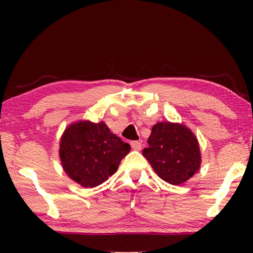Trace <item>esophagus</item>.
Returning a JSON list of instances; mask_svg holds the SVG:
<instances>
[{"instance_id": "obj_1", "label": "esophagus", "mask_w": 253, "mask_h": 253, "mask_svg": "<svg viewBox=\"0 0 253 253\" xmlns=\"http://www.w3.org/2000/svg\"><path fill=\"white\" fill-rule=\"evenodd\" d=\"M130 145L131 148L135 149V151H140V148H142V143L138 142V140H132Z\"/></svg>"}]
</instances>
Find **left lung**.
Here are the masks:
<instances>
[{
  "instance_id": "left-lung-1",
  "label": "left lung",
  "mask_w": 253,
  "mask_h": 253,
  "mask_svg": "<svg viewBox=\"0 0 253 253\" xmlns=\"http://www.w3.org/2000/svg\"><path fill=\"white\" fill-rule=\"evenodd\" d=\"M143 155L163 181L179 185L190 179L201 166V152L195 135L186 126L157 123Z\"/></svg>"
}]
</instances>
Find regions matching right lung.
<instances>
[{"label": "right lung", "instance_id": "1", "mask_svg": "<svg viewBox=\"0 0 253 253\" xmlns=\"http://www.w3.org/2000/svg\"><path fill=\"white\" fill-rule=\"evenodd\" d=\"M129 144L109 130L104 122L68 126L60 140L59 156L68 176L84 187H96L116 172Z\"/></svg>", "mask_w": 253, "mask_h": 253}]
</instances>
